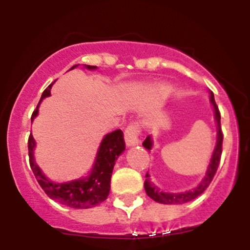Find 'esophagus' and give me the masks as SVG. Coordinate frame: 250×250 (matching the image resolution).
I'll list each match as a JSON object with an SVG mask.
<instances>
[{"label":"esophagus","mask_w":250,"mask_h":250,"mask_svg":"<svg viewBox=\"0 0 250 250\" xmlns=\"http://www.w3.org/2000/svg\"><path fill=\"white\" fill-rule=\"evenodd\" d=\"M139 135H140V125L137 123H131L125 130V145L128 147L135 146L139 143Z\"/></svg>","instance_id":"obj_1"}]
</instances>
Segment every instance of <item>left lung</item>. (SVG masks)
<instances>
[{"label":"left lung","instance_id":"left-lung-1","mask_svg":"<svg viewBox=\"0 0 250 250\" xmlns=\"http://www.w3.org/2000/svg\"><path fill=\"white\" fill-rule=\"evenodd\" d=\"M210 101L214 104V109H215V120L217 122V142H216V147L214 149L213 156H211L210 163H209V167L207 170V174H206L205 179L202 180V182L197 186L196 188H194L193 190L189 191H185V193H177V194H171V193H163V191L160 190L159 188H156L153 183L150 182L149 180V175L146 174V179L145 181V189L146 193L150 199H153L154 201L159 203H163V205H182V203H187L189 201L196 199L199 195H201L206 189L208 188V186L210 185V182L213 181L214 175L216 174L217 168H219L220 165V160H221V154H222V142H223V133L221 130V114L219 110V107L215 103V99H214V94L213 91H210ZM143 147L147 148L148 150L151 149V142L150 136H147V139L143 141Z\"/></svg>","mask_w":250,"mask_h":250}]
</instances>
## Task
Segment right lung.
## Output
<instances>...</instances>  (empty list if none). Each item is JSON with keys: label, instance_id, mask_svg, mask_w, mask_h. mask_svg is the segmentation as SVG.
<instances>
[{"label": "right lung", "instance_id": "1", "mask_svg": "<svg viewBox=\"0 0 250 250\" xmlns=\"http://www.w3.org/2000/svg\"><path fill=\"white\" fill-rule=\"evenodd\" d=\"M77 65L79 64L71 67V69L76 68ZM85 68L95 69L96 67L85 64ZM51 84L48 85V88L43 91L40 102L44 97L50 95ZM37 111H39V104L31 115V120H34V117L37 115ZM34 148H35V140L30 134L29 140H28L29 165L43 191L51 200L67 206V207L87 209L95 207L104 200H107L109 191H110V179L114 165H115L117 157L125 149V142L121 129H117L113 133L105 135L101 146H100L95 165H94L90 176L87 179L71 181L67 183H54L42 174L41 169L37 167L35 160H34Z\"/></svg>", "mask_w": 250, "mask_h": 250}]
</instances>
